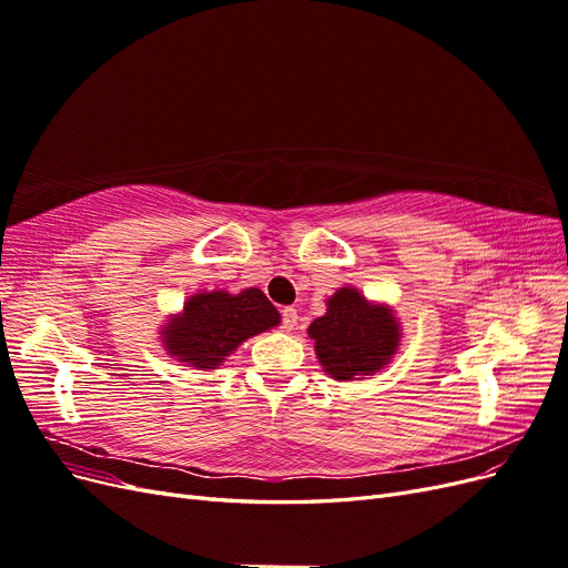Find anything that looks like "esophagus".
<instances>
[{"mask_svg": "<svg viewBox=\"0 0 568 568\" xmlns=\"http://www.w3.org/2000/svg\"><path fill=\"white\" fill-rule=\"evenodd\" d=\"M296 324H298L296 307H284V311H282V326H284V329L286 332H294Z\"/></svg>", "mask_w": 568, "mask_h": 568, "instance_id": "1", "label": "esophagus"}]
</instances>
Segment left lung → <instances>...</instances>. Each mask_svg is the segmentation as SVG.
<instances>
[{"instance_id":"left-lung-1","label":"left lung","mask_w":568,"mask_h":568,"mask_svg":"<svg viewBox=\"0 0 568 568\" xmlns=\"http://www.w3.org/2000/svg\"><path fill=\"white\" fill-rule=\"evenodd\" d=\"M322 369L336 382H363L390 365L403 326L388 303L341 286L326 298V313L307 326Z\"/></svg>"}]
</instances>
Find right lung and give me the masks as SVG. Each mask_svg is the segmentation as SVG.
Instances as JSON below:
<instances>
[{
	"label": "right lung",
	"mask_w": 568,
	"mask_h": 568,
	"mask_svg": "<svg viewBox=\"0 0 568 568\" xmlns=\"http://www.w3.org/2000/svg\"><path fill=\"white\" fill-rule=\"evenodd\" d=\"M282 317L261 288L248 286L239 294L225 288L199 291L184 301L178 315L161 324V343L178 363L211 372L251 336L280 326Z\"/></svg>",
	"instance_id": "1"
}]
</instances>
